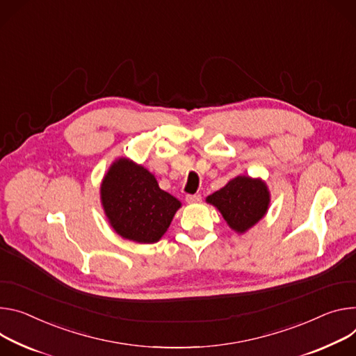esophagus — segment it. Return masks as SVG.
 <instances>
[{
    "label": "esophagus",
    "instance_id": "34e87169",
    "mask_svg": "<svg viewBox=\"0 0 356 356\" xmlns=\"http://www.w3.org/2000/svg\"><path fill=\"white\" fill-rule=\"evenodd\" d=\"M186 202L187 203H199V202H202V196L200 195H187Z\"/></svg>",
    "mask_w": 356,
    "mask_h": 356
}]
</instances>
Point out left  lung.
<instances>
[{
	"mask_svg": "<svg viewBox=\"0 0 356 356\" xmlns=\"http://www.w3.org/2000/svg\"><path fill=\"white\" fill-rule=\"evenodd\" d=\"M207 202L220 210L234 232L244 233L267 213L270 193L260 179L238 176L214 191Z\"/></svg>",
	"mask_w": 356,
	"mask_h": 356,
	"instance_id": "8db88e82",
	"label": "left lung"
}]
</instances>
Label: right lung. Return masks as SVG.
I'll use <instances>...</instances> for the list:
<instances>
[{"label":"right lung","mask_w":356,"mask_h":356,"mask_svg":"<svg viewBox=\"0 0 356 356\" xmlns=\"http://www.w3.org/2000/svg\"><path fill=\"white\" fill-rule=\"evenodd\" d=\"M101 199L115 232L123 238L152 244L166 233L180 202L163 191L154 176L129 159H119L106 173Z\"/></svg>","instance_id":"1"}]
</instances>
